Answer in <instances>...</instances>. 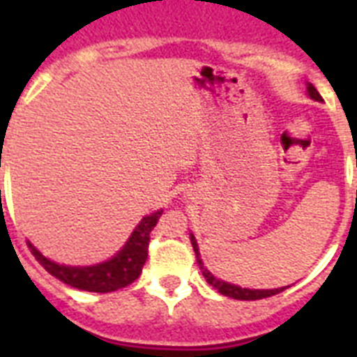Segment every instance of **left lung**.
I'll return each instance as SVG.
<instances>
[{
    "instance_id": "obj_1",
    "label": "left lung",
    "mask_w": 357,
    "mask_h": 357,
    "mask_svg": "<svg viewBox=\"0 0 357 357\" xmlns=\"http://www.w3.org/2000/svg\"><path fill=\"white\" fill-rule=\"evenodd\" d=\"M307 92H310V96L313 98V100H317V102H321L322 100V96L319 94V91H317L313 85H307ZM190 243H192V248H195L196 252V261H198V265H200L202 268V274L206 276L207 283H211L213 287L217 289L220 294H224V296H229V298H235V300H261V298H268V296H274V294L282 293V291L287 289V287H280V289H263V291H259V289H243V287H237V285H231V283L220 282V280H217V278L213 276L211 272L207 271L206 266H204V263H202L200 252H198V244H196V238L192 237V235H190Z\"/></svg>"
}]
</instances>
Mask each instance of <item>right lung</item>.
<instances>
[{
    "label": "right lung",
    "instance_id": "right-lung-1",
    "mask_svg": "<svg viewBox=\"0 0 357 357\" xmlns=\"http://www.w3.org/2000/svg\"><path fill=\"white\" fill-rule=\"evenodd\" d=\"M162 211H157L150 217H144L129 237L128 244L114 255L113 259L100 263L94 266H64L46 259L38 250L29 243L31 254L46 268L52 276L61 280L66 285H72L81 291L91 293H111L116 289L128 287L142 272L146 259H148V244H150L151 229L155 228L157 220Z\"/></svg>",
    "mask_w": 357,
    "mask_h": 357
}]
</instances>
